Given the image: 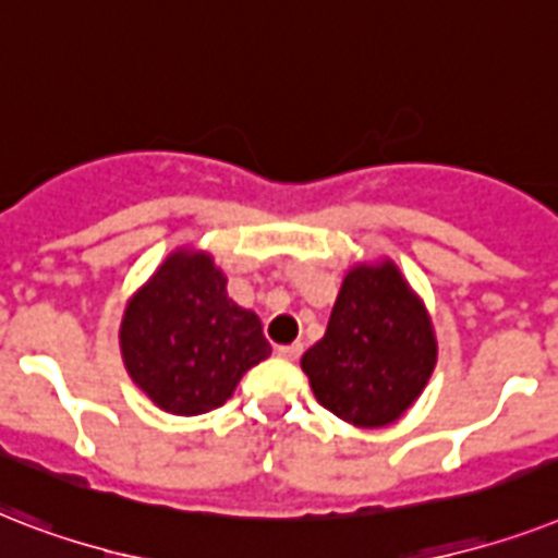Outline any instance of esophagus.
<instances>
[{
  "mask_svg": "<svg viewBox=\"0 0 558 558\" xmlns=\"http://www.w3.org/2000/svg\"><path fill=\"white\" fill-rule=\"evenodd\" d=\"M276 354L282 356V360H300L302 354V342H291V345H279Z\"/></svg>",
  "mask_w": 558,
  "mask_h": 558,
  "instance_id": "1",
  "label": "esophagus"
}]
</instances>
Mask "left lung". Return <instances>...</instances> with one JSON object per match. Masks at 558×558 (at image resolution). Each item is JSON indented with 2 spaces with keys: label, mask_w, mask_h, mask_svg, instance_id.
<instances>
[{
  "label": "left lung",
  "mask_w": 558,
  "mask_h": 558,
  "mask_svg": "<svg viewBox=\"0 0 558 558\" xmlns=\"http://www.w3.org/2000/svg\"><path fill=\"white\" fill-rule=\"evenodd\" d=\"M435 363L429 311L391 258L345 270L325 337L302 354L314 398L360 429L400 421L423 395Z\"/></svg>",
  "instance_id": "1"
}]
</instances>
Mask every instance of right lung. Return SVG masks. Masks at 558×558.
I'll return each mask as SVG.
<instances>
[{"label": "right lung", "instance_id": "add662e5", "mask_svg": "<svg viewBox=\"0 0 558 558\" xmlns=\"http://www.w3.org/2000/svg\"><path fill=\"white\" fill-rule=\"evenodd\" d=\"M120 354L158 409L181 417L233 398L253 365L270 356L258 316L227 296V276L198 247H178L126 302Z\"/></svg>", "mask_w": 558, "mask_h": 558}]
</instances>
